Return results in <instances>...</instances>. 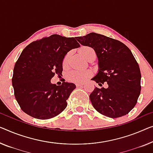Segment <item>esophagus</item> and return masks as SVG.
<instances>
[{
	"mask_svg": "<svg viewBox=\"0 0 153 153\" xmlns=\"http://www.w3.org/2000/svg\"><path fill=\"white\" fill-rule=\"evenodd\" d=\"M76 85L77 87H79V86H83L84 84H83V83H77V84H76Z\"/></svg>",
	"mask_w": 153,
	"mask_h": 153,
	"instance_id": "obj_1",
	"label": "esophagus"
}]
</instances>
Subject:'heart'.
<instances>
[{
	"label": "heart",
	"mask_w": 153,
	"mask_h": 153,
	"mask_svg": "<svg viewBox=\"0 0 153 153\" xmlns=\"http://www.w3.org/2000/svg\"><path fill=\"white\" fill-rule=\"evenodd\" d=\"M80 52L84 58L88 59L93 55H95V50L90 47L85 46L81 48ZM71 53L68 52L64 57L62 60V66L64 67H67L69 64V60ZM91 74V71L89 70H72L67 74V77L69 80L74 82L76 83L82 82L85 79L89 77Z\"/></svg>",
	"instance_id": "1"
}]
</instances>
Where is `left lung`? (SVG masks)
Instances as JSON below:
<instances>
[{
  "mask_svg": "<svg viewBox=\"0 0 153 153\" xmlns=\"http://www.w3.org/2000/svg\"><path fill=\"white\" fill-rule=\"evenodd\" d=\"M84 46L92 47L99 60V71L91 79L99 85L90 95L97 112L111 118L128 113L137 102L141 92L140 67L129 48L120 41L102 34L90 33L76 38Z\"/></svg>",
  "mask_w": 153,
  "mask_h": 153,
  "instance_id": "left-lung-1",
  "label": "left lung"
}]
</instances>
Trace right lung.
<instances>
[{"mask_svg": "<svg viewBox=\"0 0 153 153\" xmlns=\"http://www.w3.org/2000/svg\"><path fill=\"white\" fill-rule=\"evenodd\" d=\"M79 47L75 38L53 34L25 48L12 77L16 100L23 112L36 119L48 120L65 110L76 85L63 82L56 86L51 79L55 75H62V60L67 52Z\"/></svg>", "mask_w": 153, "mask_h": 153, "instance_id": "1", "label": "right lung"}]
</instances>
